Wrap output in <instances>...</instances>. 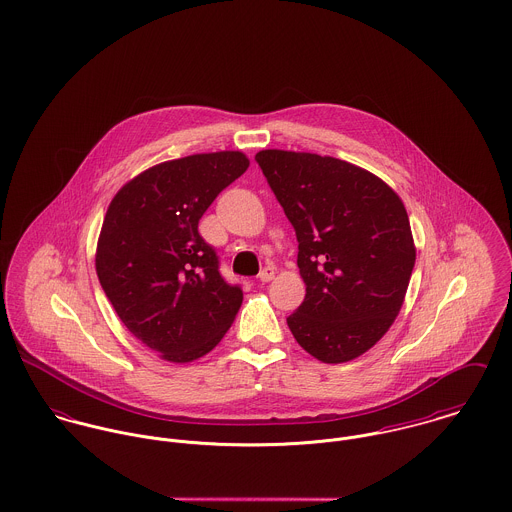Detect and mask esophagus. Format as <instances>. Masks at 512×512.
<instances>
[{
  "instance_id": "34e87169",
  "label": "esophagus",
  "mask_w": 512,
  "mask_h": 512,
  "mask_svg": "<svg viewBox=\"0 0 512 512\" xmlns=\"http://www.w3.org/2000/svg\"><path fill=\"white\" fill-rule=\"evenodd\" d=\"M274 276H276V270H274L272 266H266V268L258 274V280H260L262 284H268V282L274 280Z\"/></svg>"
}]
</instances>
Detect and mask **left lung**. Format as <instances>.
Listing matches in <instances>:
<instances>
[{
	"label": "left lung",
	"instance_id": "obj_1",
	"mask_svg": "<svg viewBox=\"0 0 512 512\" xmlns=\"http://www.w3.org/2000/svg\"><path fill=\"white\" fill-rule=\"evenodd\" d=\"M256 161L297 236L303 303L288 317L317 361L361 357L394 323L416 262L402 199L349 161L262 149Z\"/></svg>",
	"mask_w": 512,
	"mask_h": 512
}]
</instances>
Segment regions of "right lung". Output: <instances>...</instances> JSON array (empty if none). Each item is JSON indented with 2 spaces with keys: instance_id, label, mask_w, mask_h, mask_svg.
Listing matches in <instances>:
<instances>
[{
  "instance_id": "obj_1",
  "label": "right lung",
  "mask_w": 512,
  "mask_h": 512,
  "mask_svg": "<svg viewBox=\"0 0 512 512\" xmlns=\"http://www.w3.org/2000/svg\"><path fill=\"white\" fill-rule=\"evenodd\" d=\"M248 165L242 151L163 161L128 181L106 211L100 286L130 333L169 363L211 353L240 309L242 290L222 280L199 220Z\"/></svg>"
}]
</instances>
